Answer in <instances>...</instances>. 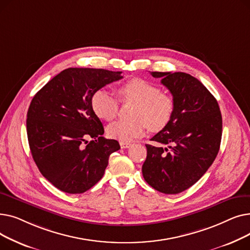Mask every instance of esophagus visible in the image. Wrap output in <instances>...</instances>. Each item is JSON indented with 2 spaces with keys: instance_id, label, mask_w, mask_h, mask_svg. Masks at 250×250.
I'll use <instances>...</instances> for the list:
<instances>
[{
  "instance_id": "34e87169",
  "label": "esophagus",
  "mask_w": 250,
  "mask_h": 250,
  "mask_svg": "<svg viewBox=\"0 0 250 250\" xmlns=\"http://www.w3.org/2000/svg\"><path fill=\"white\" fill-rule=\"evenodd\" d=\"M120 144H121V147H122L123 149H126V148H129L130 146H132V144H130V143H126V142H121Z\"/></svg>"
}]
</instances>
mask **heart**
<instances>
[{"label": "heart", "instance_id": "b5f03b06", "mask_svg": "<svg viewBox=\"0 0 250 250\" xmlns=\"http://www.w3.org/2000/svg\"><path fill=\"white\" fill-rule=\"evenodd\" d=\"M117 94L122 102L135 104V120L120 121L108 125L107 134L111 139L129 142L142 136L146 126L151 132L157 133L172 120L175 110L173 97L144 79L136 78L122 84L117 88ZM91 106L99 118L110 122L116 117L120 104L108 91L99 89L91 98Z\"/></svg>", "mask_w": 250, "mask_h": 250}]
</instances>
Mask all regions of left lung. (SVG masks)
<instances>
[{"instance_id": "1", "label": "left lung", "mask_w": 250, "mask_h": 250, "mask_svg": "<svg viewBox=\"0 0 250 250\" xmlns=\"http://www.w3.org/2000/svg\"><path fill=\"white\" fill-rule=\"evenodd\" d=\"M170 91L175 110L170 124L147 144L142 166L153 188L175 194L189 188L216 159L222 138V115L216 98L198 79L182 72H151Z\"/></svg>"}]
</instances>
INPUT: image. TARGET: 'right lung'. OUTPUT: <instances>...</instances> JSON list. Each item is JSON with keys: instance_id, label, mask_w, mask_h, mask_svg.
I'll return each instance as SVG.
<instances>
[{"instance_id": "right-lung-1", "label": "right lung", "mask_w": 250, "mask_h": 250, "mask_svg": "<svg viewBox=\"0 0 250 250\" xmlns=\"http://www.w3.org/2000/svg\"><path fill=\"white\" fill-rule=\"evenodd\" d=\"M122 78V72L69 68L34 95L26 121L29 148L39 171L60 190L90 189L102 178L110 154L121 149L117 141L102 137L91 98Z\"/></svg>"}]
</instances>
